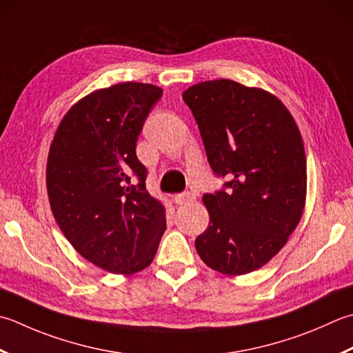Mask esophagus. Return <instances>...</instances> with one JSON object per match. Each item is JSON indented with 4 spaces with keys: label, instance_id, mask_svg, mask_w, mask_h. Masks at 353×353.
<instances>
[{
    "label": "esophagus",
    "instance_id": "esophagus-1",
    "mask_svg": "<svg viewBox=\"0 0 353 353\" xmlns=\"http://www.w3.org/2000/svg\"><path fill=\"white\" fill-rule=\"evenodd\" d=\"M196 200V197L191 194V192H182V194H176L174 196V202L177 203V205H181V206H183V205H190V203H192Z\"/></svg>",
    "mask_w": 353,
    "mask_h": 353
}]
</instances>
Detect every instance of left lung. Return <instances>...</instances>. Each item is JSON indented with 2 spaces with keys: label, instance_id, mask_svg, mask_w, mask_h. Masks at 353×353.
<instances>
[{
  "label": "left lung",
  "instance_id": "8db88e82",
  "mask_svg": "<svg viewBox=\"0 0 353 353\" xmlns=\"http://www.w3.org/2000/svg\"><path fill=\"white\" fill-rule=\"evenodd\" d=\"M225 190L205 194L210 225L196 239L206 266L245 275L286 245L306 205L301 133L277 96L231 79L199 82L182 93Z\"/></svg>",
  "mask_w": 353,
  "mask_h": 353
}]
</instances>
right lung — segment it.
Instances as JSON below:
<instances>
[{
	"label": "right lung",
	"mask_w": 353,
	"mask_h": 353,
	"mask_svg": "<svg viewBox=\"0 0 353 353\" xmlns=\"http://www.w3.org/2000/svg\"><path fill=\"white\" fill-rule=\"evenodd\" d=\"M161 96V87L130 81L94 90L68 108L48 150L53 217L74 250L103 271L131 275L150 266L167 230L165 205L145 190L147 168L136 156Z\"/></svg>",
	"instance_id": "add662e5"
}]
</instances>
